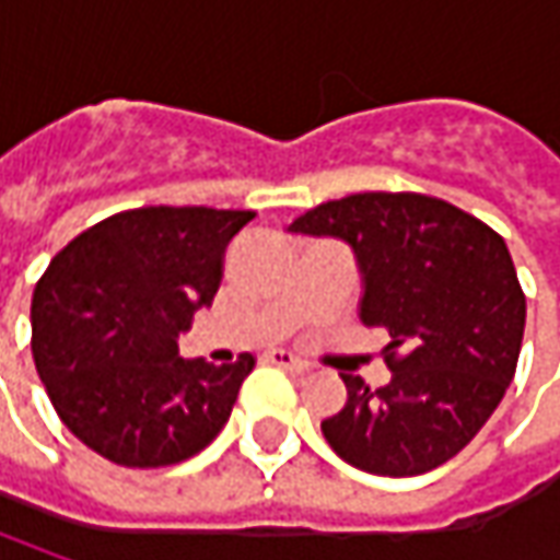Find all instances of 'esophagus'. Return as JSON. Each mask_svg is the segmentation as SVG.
I'll return each instance as SVG.
<instances>
[{"label": "esophagus", "mask_w": 560, "mask_h": 560, "mask_svg": "<svg viewBox=\"0 0 560 560\" xmlns=\"http://www.w3.org/2000/svg\"><path fill=\"white\" fill-rule=\"evenodd\" d=\"M265 361L277 364V368H290V371H308V361H302V358L292 355V352H283V349L268 352V355H265Z\"/></svg>", "instance_id": "esophagus-1"}]
</instances>
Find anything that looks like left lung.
Masks as SVG:
<instances>
[{"mask_svg":"<svg viewBox=\"0 0 560 560\" xmlns=\"http://www.w3.org/2000/svg\"><path fill=\"white\" fill-rule=\"evenodd\" d=\"M290 230L355 248L361 320L389 334V383L374 389L339 374L349 401L320 423L324 440L380 477H415L455 458L517 371L527 295L505 240L423 192H355L305 211Z\"/></svg>","mask_w":560,"mask_h":560,"instance_id":"left-lung-1","label":"left lung"}]
</instances>
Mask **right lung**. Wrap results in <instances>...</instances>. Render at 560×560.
I'll use <instances>...</instances> for the list:
<instances>
[{
  "label": "right lung",
  "mask_w": 560,
  "mask_h": 560,
  "mask_svg": "<svg viewBox=\"0 0 560 560\" xmlns=\"http://www.w3.org/2000/svg\"><path fill=\"white\" fill-rule=\"evenodd\" d=\"M255 211L145 205L74 236L33 290L31 349L61 423L120 467H167L224 430L255 358L177 355Z\"/></svg>",
  "instance_id": "1"
}]
</instances>
